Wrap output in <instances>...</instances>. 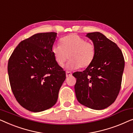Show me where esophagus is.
Listing matches in <instances>:
<instances>
[{"label": "esophagus", "mask_w": 133, "mask_h": 133, "mask_svg": "<svg viewBox=\"0 0 133 133\" xmlns=\"http://www.w3.org/2000/svg\"><path fill=\"white\" fill-rule=\"evenodd\" d=\"M66 77H69V76H72V73H71L70 72H66Z\"/></svg>", "instance_id": "obj_1"}]
</instances>
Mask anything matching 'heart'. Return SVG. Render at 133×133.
Listing matches in <instances>:
<instances>
[{"label":"heart","instance_id":"b5f03b06","mask_svg":"<svg viewBox=\"0 0 133 133\" xmlns=\"http://www.w3.org/2000/svg\"><path fill=\"white\" fill-rule=\"evenodd\" d=\"M61 45L55 44L52 48L56 62L59 66L66 63L68 55L70 60L67 64L69 69H77L89 67L96 55V47L92 42L77 34H72L61 39Z\"/></svg>","mask_w":133,"mask_h":133}]
</instances>
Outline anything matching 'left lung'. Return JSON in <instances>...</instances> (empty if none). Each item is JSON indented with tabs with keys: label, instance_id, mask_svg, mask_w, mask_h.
I'll list each match as a JSON object with an SVG mask.
<instances>
[{
	"label": "left lung",
	"instance_id": "left-lung-1",
	"mask_svg": "<svg viewBox=\"0 0 133 133\" xmlns=\"http://www.w3.org/2000/svg\"><path fill=\"white\" fill-rule=\"evenodd\" d=\"M87 37L96 47L92 63L83 72H76V97L83 105L93 110H102L113 103L122 83L125 60L116 44L99 32L88 33Z\"/></svg>",
	"mask_w": 133,
	"mask_h": 133
}]
</instances>
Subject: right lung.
<instances>
[{"mask_svg":"<svg viewBox=\"0 0 133 133\" xmlns=\"http://www.w3.org/2000/svg\"><path fill=\"white\" fill-rule=\"evenodd\" d=\"M56 37L54 32L33 35L22 41L9 59L11 90L18 104L29 111L53 107L66 79V72L52 53Z\"/></svg>","mask_w":133,"mask_h":133,"instance_id":"right-lung-1","label":"right lung"}]
</instances>
